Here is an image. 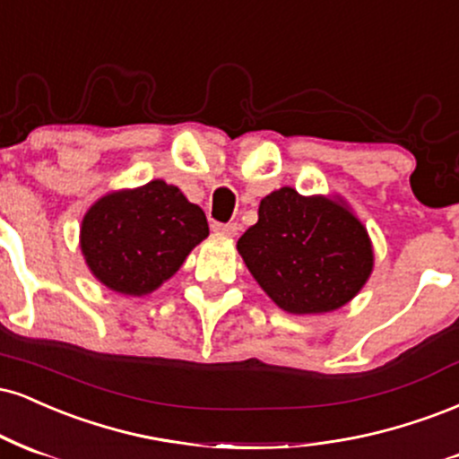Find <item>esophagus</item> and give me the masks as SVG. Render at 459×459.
<instances>
[{"label": "esophagus", "instance_id": "esophagus-1", "mask_svg": "<svg viewBox=\"0 0 459 459\" xmlns=\"http://www.w3.org/2000/svg\"><path fill=\"white\" fill-rule=\"evenodd\" d=\"M212 230L225 236H236L238 234V225L236 223H212Z\"/></svg>", "mask_w": 459, "mask_h": 459}]
</instances>
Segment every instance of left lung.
I'll return each instance as SVG.
<instances>
[{"label":"left lung","instance_id":"left-lung-1","mask_svg":"<svg viewBox=\"0 0 459 459\" xmlns=\"http://www.w3.org/2000/svg\"><path fill=\"white\" fill-rule=\"evenodd\" d=\"M238 251L262 290L290 314H325L363 288L374 253L348 208L283 186L262 199Z\"/></svg>","mask_w":459,"mask_h":459}]
</instances>
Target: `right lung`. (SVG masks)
I'll list each match as a JSON object with an SVG mask.
<instances>
[{
  "mask_svg": "<svg viewBox=\"0 0 459 459\" xmlns=\"http://www.w3.org/2000/svg\"><path fill=\"white\" fill-rule=\"evenodd\" d=\"M206 236L204 210L178 186L152 180L99 199L83 219L81 249L107 288L142 296L167 281Z\"/></svg>",
  "mask_w": 459,
  "mask_h": 459,
  "instance_id": "obj_1",
  "label": "right lung"
}]
</instances>
